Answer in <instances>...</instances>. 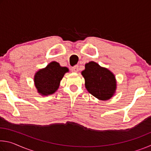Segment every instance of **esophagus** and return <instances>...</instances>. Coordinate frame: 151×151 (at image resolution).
<instances>
[{"label": "esophagus", "instance_id": "34e87169", "mask_svg": "<svg viewBox=\"0 0 151 151\" xmlns=\"http://www.w3.org/2000/svg\"><path fill=\"white\" fill-rule=\"evenodd\" d=\"M71 70H72L74 73H77L78 71V65L74 66L73 67L71 68Z\"/></svg>", "mask_w": 151, "mask_h": 151}]
</instances>
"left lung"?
<instances>
[{
    "instance_id": "obj_1",
    "label": "left lung",
    "mask_w": 151,
    "mask_h": 151,
    "mask_svg": "<svg viewBox=\"0 0 151 151\" xmlns=\"http://www.w3.org/2000/svg\"><path fill=\"white\" fill-rule=\"evenodd\" d=\"M85 78V87L92 95L99 100H109L114 95L116 88L115 76L111 71L93 61L85 65L82 71Z\"/></svg>"
}]
</instances>
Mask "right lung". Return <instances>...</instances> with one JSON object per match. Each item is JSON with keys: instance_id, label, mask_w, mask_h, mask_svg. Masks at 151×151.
<instances>
[{"instance_id": "1", "label": "right lung", "mask_w": 151, "mask_h": 151, "mask_svg": "<svg viewBox=\"0 0 151 151\" xmlns=\"http://www.w3.org/2000/svg\"><path fill=\"white\" fill-rule=\"evenodd\" d=\"M67 72L68 68L60 66L59 63L55 61L48 64L45 68L37 71L35 75L34 81L38 93L44 96L55 93L59 87L63 76Z\"/></svg>"}]
</instances>
